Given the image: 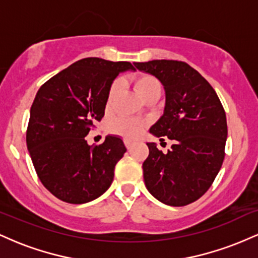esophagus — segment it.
Returning a JSON list of instances; mask_svg holds the SVG:
<instances>
[{
	"mask_svg": "<svg viewBox=\"0 0 258 258\" xmlns=\"http://www.w3.org/2000/svg\"><path fill=\"white\" fill-rule=\"evenodd\" d=\"M125 144H126L127 149H131V148H132V142H131V141H128V139H126V141H125Z\"/></svg>",
	"mask_w": 258,
	"mask_h": 258,
	"instance_id": "obj_1",
	"label": "esophagus"
}]
</instances>
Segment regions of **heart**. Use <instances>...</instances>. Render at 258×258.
<instances>
[{"label": "heart", "mask_w": 258, "mask_h": 258, "mask_svg": "<svg viewBox=\"0 0 258 258\" xmlns=\"http://www.w3.org/2000/svg\"><path fill=\"white\" fill-rule=\"evenodd\" d=\"M135 87L142 98H146L149 94L154 93V92H161V86L160 82L152 75H141L136 79ZM117 90H119V84L114 82L111 85L110 91H109V100L114 98L116 94ZM146 123L141 120H127V119H120L116 120L111 126V131L117 133V135L123 136V137L133 139L137 138L143 132Z\"/></svg>", "instance_id": "1"}]
</instances>
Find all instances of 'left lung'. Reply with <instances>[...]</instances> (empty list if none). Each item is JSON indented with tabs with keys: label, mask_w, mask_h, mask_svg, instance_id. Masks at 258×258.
Returning <instances> with one entry per match:
<instances>
[{
	"label": "left lung",
	"mask_w": 258,
	"mask_h": 258,
	"mask_svg": "<svg viewBox=\"0 0 258 258\" xmlns=\"http://www.w3.org/2000/svg\"><path fill=\"white\" fill-rule=\"evenodd\" d=\"M135 67L155 76L165 90L164 114L149 132L173 141L166 154L147 143L144 183L162 204L188 205L206 193L220 172L228 135L226 112L212 86L186 63L161 59Z\"/></svg>",
	"instance_id": "obj_1"
}]
</instances>
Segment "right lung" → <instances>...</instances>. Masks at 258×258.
Wrapping results in <instances>:
<instances>
[{
    "label": "right lung",
    "mask_w": 258,
    "mask_h": 258,
    "mask_svg": "<svg viewBox=\"0 0 258 258\" xmlns=\"http://www.w3.org/2000/svg\"><path fill=\"white\" fill-rule=\"evenodd\" d=\"M130 61L85 58L40 87L30 109L26 146L42 184L58 199L86 204L104 194L126 152L122 138L106 136L90 146L86 136L104 116L109 91Z\"/></svg>",
    "instance_id": "obj_1"
}]
</instances>
